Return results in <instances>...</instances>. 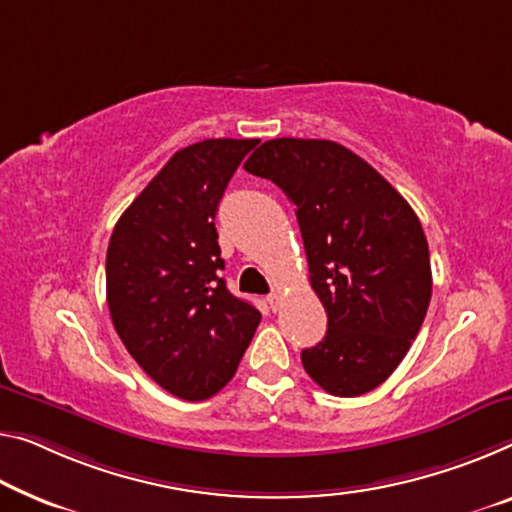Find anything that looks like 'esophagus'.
<instances>
[{
	"instance_id": "34e87169",
	"label": "esophagus",
	"mask_w": 512,
	"mask_h": 512,
	"mask_svg": "<svg viewBox=\"0 0 512 512\" xmlns=\"http://www.w3.org/2000/svg\"><path fill=\"white\" fill-rule=\"evenodd\" d=\"M267 304H270L272 311H277L279 304H281V295L279 293H270V295H267Z\"/></svg>"
}]
</instances>
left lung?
Listing matches in <instances>:
<instances>
[{
	"mask_svg": "<svg viewBox=\"0 0 512 512\" xmlns=\"http://www.w3.org/2000/svg\"><path fill=\"white\" fill-rule=\"evenodd\" d=\"M293 201L327 334L302 350L332 396L373 391L412 348L432 295L419 217L377 171L329 139L265 141L245 162Z\"/></svg>",
	"mask_w": 512,
	"mask_h": 512,
	"instance_id": "8db88e82",
	"label": "left lung"
}]
</instances>
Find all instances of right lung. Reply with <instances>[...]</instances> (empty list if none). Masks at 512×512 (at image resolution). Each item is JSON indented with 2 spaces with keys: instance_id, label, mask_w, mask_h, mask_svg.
Returning <instances> with one entry per match:
<instances>
[{
  "instance_id": "1",
  "label": "right lung",
  "mask_w": 512,
  "mask_h": 512,
  "mask_svg": "<svg viewBox=\"0 0 512 512\" xmlns=\"http://www.w3.org/2000/svg\"><path fill=\"white\" fill-rule=\"evenodd\" d=\"M258 139H206L171 155L114 226L107 306L116 334L148 377L183 400L215 396L261 322L229 293L215 215Z\"/></svg>"
}]
</instances>
